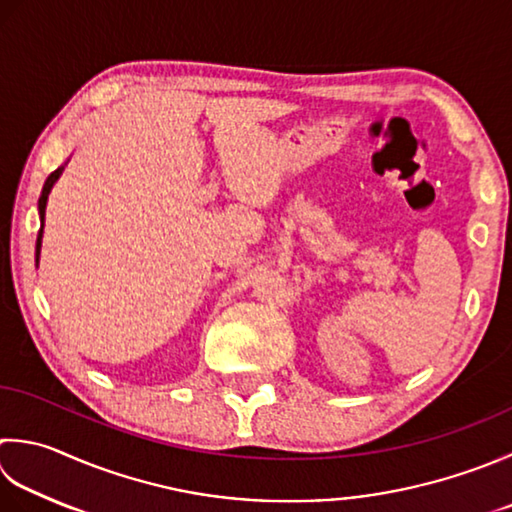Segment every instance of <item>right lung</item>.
<instances>
[{
	"instance_id": "1",
	"label": "right lung",
	"mask_w": 512,
	"mask_h": 512,
	"mask_svg": "<svg viewBox=\"0 0 512 512\" xmlns=\"http://www.w3.org/2000/svg\"><path fill=\"white\" fill-rule=\"evenodd\" d=\"M64 166H59L57 170H53V173L48 175V179L44 182V188H42V195H39V202H37V210H39V222H42V226H39V233H37V244H35V262H39V250H42V235H44V215H46V202H48V195H50V188L55 186V182L59 179V175H62Z\"/></svg>"
}]
</instances>
